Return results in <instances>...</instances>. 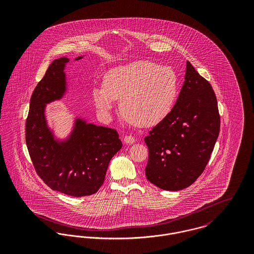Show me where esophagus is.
Instances as JSON below:
<instances>
[{
	"label": "esophagus",
	"instance_id": "1",
	"mask_svg": "<svg viewBox=\"0 0 254 254\" xmlns=\"http://www.w3.org/2000/svg\"><path fill=\"white\" fill-rule=\"evenodd\" d=\"M123 141H124V143H125V144L132 145V144H134V143L136 142V139H135V137H133V136L129 135V136H125V137H124V139H123Z\"/></svg>",
	"mask_w": 254,
	"mask_h": 254
}]
</instances>
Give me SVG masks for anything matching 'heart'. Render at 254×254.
I'll return each mask as SVG.
<instances>
[{"instance_id": "obj_1", "label": "heart", "mask_w": 254, "mask_h": 254, "mask_svg": "<svg viewBox=\"0 0 254 254\" xmlns=\"http://www.w3.org/2000/svg\"><path fill=\"white\" fill-rule=\"evenodd\" d=\"M178 94L174 70L149 61H135L109 69L104 87L93 90L97 109L109 116L119 100L123 116L132 123L149 127L161 122L171 111Z\"/></svg>"}]
</instances>
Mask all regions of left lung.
Instances as JSON below:
<instances>
[{
  "mask_svg": "<svg viewBox=\"0 0 254 254\" xmlns=\"http://www.w3.org/2000/svg\"><path fill=\"white\" fill-rule=\"evenodd\" d=\"M219 131L215 93L187 62L185 82L175 106L145 138L146 179L166 190L188 188L205 169Z\"/></svg>",
  "mask_w": 254,
  "mask_h": 254,
  "instance_id": "8db88e82",
  "label": "left lung"
}]
</instances>
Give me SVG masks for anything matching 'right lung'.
<instances>
[{
    "label": "right lung",
    "mask_w": 254,
    "mask_h": 254,
    "mask_svg": "<svg viewBox=\"0 0 254 254\" xmlns=\"http://www.w3.org/2000/svg\"><path fill=\"white\" fill-rule=\"evenodd\" d=\"M68 62L67 58L55 60L37 84L26 119L25 141L35 171L44 183L54 190L79 197L98 191L109 161L122 143L115 129L87 124L80 118L66 141L55 140L45 118V105L65 93L64 70Z\"/></svg>",
    "instance_id": "add662e5"
}]
</instances>
